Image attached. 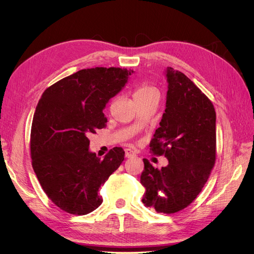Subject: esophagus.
Segmentation results:
<instances>
[{"mask_svg": "<svg viewBox=\"0 0 254 254\" xmlns=\"http://www.w3.org/2000/svg\"><path fill=\"white\" fill-rule=\"evenodd\" d=\"M125 156H126V158H132V157H135L136 155H135V152L133 150L126 148L125 149Z\"/></svg>", "mask_w": 254, "mask_h": 254, "instance_id": "esophagus-1", "label": "esophagus"}]
</instances>
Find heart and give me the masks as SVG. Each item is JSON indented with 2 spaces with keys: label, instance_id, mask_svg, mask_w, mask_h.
I'll use <instances>...</instances> for the list:
<instances>
[{
  "label": "heart",
  "instance_id": "b5f03b06",
  "mask_svg": "<svg viewBox=\"0 0 254 254\" xmlns=\"http://www.w3.org/2000/svg\"><path fill=\"white\" fill-rule=\"evenodd\" d=\"M152 91H156L155 88H152L150 86H148V84H141L140 87H137L134 91V94H133V97H137V96H142V95H145L149 93V92H152Z\"/></svg>",
  "mask_w": 254,
  "mask_h": 254
}]
</instances>
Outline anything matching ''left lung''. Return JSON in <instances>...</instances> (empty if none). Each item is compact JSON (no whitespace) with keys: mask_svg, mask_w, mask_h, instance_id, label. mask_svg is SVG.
Listing matches in <instances>:
<instances>
[{"mask_svg":"<svg viewBox=\"0 0 254 254\" xmlns=\"http://www.w3.org/2000/svg\"><path fill=\"white\" fill-rule=\"evenodd\" d=\"M165 112L150 147L164 155L161 170L144 159L142 202L159 213L172 214L195 200L211 174L216 156V113L201 90L183 73L166 67Z\"/></svg>","mask_w":254,"mask_h":254,"instance_id":"1","label":"left lung"}]
</instances>
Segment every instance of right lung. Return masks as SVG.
Listing matches in <instances>:
<instances>
[{"label":"right lung","instance_id":"right-lung-1","mask_svg":"<svg viewBox=\"0 0 254 254\" xmlns=\"http://www.w3.org/2000/svg\"><path fill=\"white\" fill-rule=\"evenodd\" d=\"M132 73L84 68L43 92L34 114L30 155L44 193L61 210L86 215L102 204L98 190L124 161L125 151L114 147L98 158L89 149L88 135L106 126L103 110Z\"/></svg>","mask_w":254,"mask_h":254}]
</instances>
